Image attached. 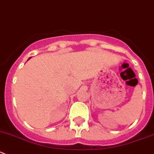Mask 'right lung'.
Returning <instances> with one entry per match:
<instances>
[{"label": "right lung", "mask_w": 154, "mask_h": 154, "mask_svg": "<svg viewBox=\"0 0 154 154\" xmlns=\"http://www.w3.org/2000/svg\"><path fill=\"white\" fill-rule=\"evenodd\" d=\"M29 59H30V57H29ZM29 59H28V60H29Z\"/></svg>", "instance_id": "add662e5"}]
</instances>
